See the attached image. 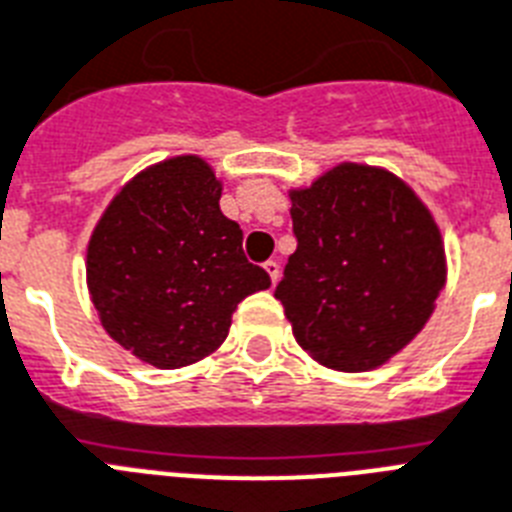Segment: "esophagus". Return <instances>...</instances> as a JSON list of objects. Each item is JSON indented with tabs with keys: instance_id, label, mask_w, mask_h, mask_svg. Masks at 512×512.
Returning <instances> with one entry per match:
<instances>
[{
	"instance_id": "esophagus-1",
	"label": "esophagus",
	"mask_w": 512,
	"mask_h": 512,
	"mask_svg": "<svg viewBox=\"0 0 512 512\" xmlns=\"http://www.w3.org/2000/svg\"><path fill=\"white\" fill-rule=\"evenodd\" d=\"M264 269H267L269 280H272V282H277V280H280V261L269 259L267 264H264Z\"/></svg>"
}]
</instances>
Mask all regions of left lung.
I'll list each match as a JSON object with an SVG mask.
<instances>
[{
    "mask_svg": "<svg viewBox=\"0 0 512 512\" xmlns=\"http://www.w3.org/2000/svg\"><path fill=\"white\" fill-rule=\"evenodd\" d=\"M288 195L298 248L275 298L296 343L338 372L386 365L447 285L439 224L404 179L367 163H335Z\"/></svg>",
    "mask_w": 512,
    "mask_h": 512,
    "instance_id": "1",
    "label": "left lung"
}]
</instances>
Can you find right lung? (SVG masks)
<instances>
[{"instance_id":"right-lung-1","label":"right lung","mask_w":512,"mask_h":512,"mask_svg":"<svg viewBox=\"0 0 512 512\" xmlns=\"http://www.w3.org/2000/svg\"><path fill=\"white\" fill-rule=\"evenodd\" d=\"M219 198L206 158L174 155L134 174L94 224L89 298L105 333L145 365L179 370L214 354L237 304L272 285Z\"/></svg>"}]
</instances>
